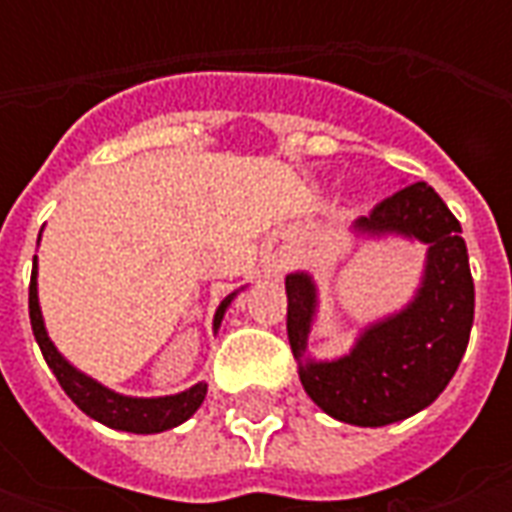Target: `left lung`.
<instances>
[{
	"label": "left lung",
	"mask_w": 512,
	"mask_h": 512,
	"mask_svg": "<svg viewBox=\"0 0 512 512\" xmlns=\"http://www.w3.org/2000/svg\"><path fill=\"white\" fill-rule=\"evenodd\" d=\"M356 227L376 236L396 230L427 242L424 285L407 310L370 327L350 356L307 362L299 379L327 416L359 427H384L436 402L453 379L470 342L476 290L462 225L427 182L396 190ZM285 287L287 339L293 353L302 356L316 290L305 273L287 276Z\"/></svg>",
	"instance_id": "1"
}]
</instances>
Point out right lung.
Segmentation results:
<instances>
[{"instance_id": "add662e5", "label": "right lung", "mask_w": 512, "mask_h": 512, "mask_svg": "<svg viewBox=\"0 0 512 512\" xmlns=\"http://www.w3.org/2000/svg\"><path fill=\"white\" fill-rule=\"evenodd\" d=\"M230 299L233 296H227L225 302L219 305L213 325L222 322ZM28 310L33 336H36L39 350H42L45 362L53 370L56 382L62 384V390L68 393L70 402L76 404L82 413H88L90 419L108 424V427H116V430H128V433H162V430H170V427H176V424L190 419L199 410V404L205 402L207 384H196V387H190V390L179 393V396H165V399H130V396H119V393L102 387L99 382H93L85 373L73 370L59 356V350L53 347L48 333H45V325H42L39 299H36V259H33V276H30Z\"/></svg>"}]
</instances>
